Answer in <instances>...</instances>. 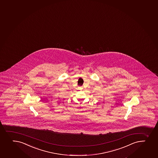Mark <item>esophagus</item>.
I'll list each match as a JSON object with an SVG mask.
<instances>
[{"mask_svg": "<svg viewBox=\"0 0 158 158\" xmlns=\"http://www.w3.org/2000/svg\"><path fill=\"white\" fill-rule=\"evenodd\" d=\"M83 89V88H82V86H81V87H80V89Z\"/></svg>", "mask_w": 158, "mask_h": 158, "instance_id": "1", "label": "esophagus"}]
</instances>
